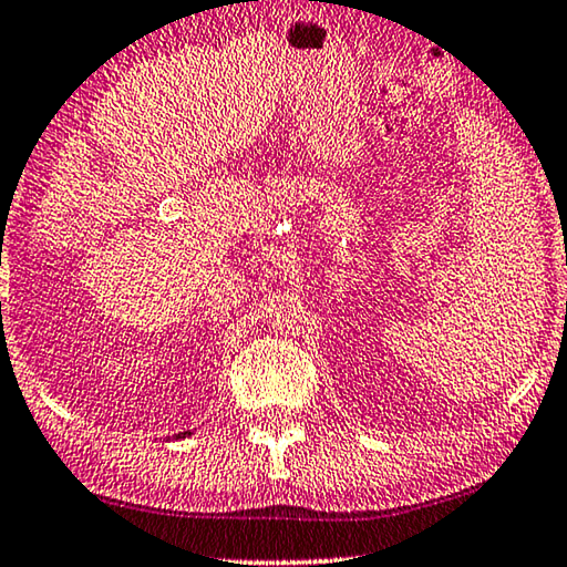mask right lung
Segmentation results:
<instances>
[{
  "mask_svg": "<svg viewBox=\"0 0 567 567\" xmlns=\"http://www.w3.org/2000/svg\"><path fill=\"white\" fill-rule=\"evenodd\" d=\"M185 435H188V433H183V437H185ZM175 437H181V435H175Z\"/></svg>",
  "mask_w": 567,
  "mask_h": 567,
  "instance_id": "obj_1",
  "label": "right lung"
}]
</instances>
